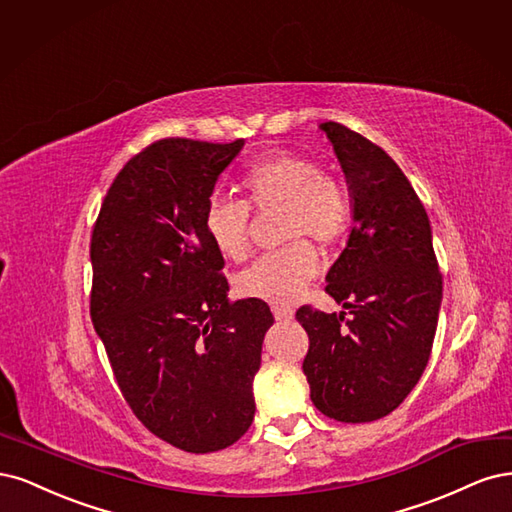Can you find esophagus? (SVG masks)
<instances>
[{
    "label": "esophagus",
    "mask_w": 512,
    "mask_h": 512,
    "mask_svg": "<svg viewBox=\"0 0 512 512\" xmlns=\"http://www.w3.org/2000/svg\"><path fill=\"white\" fill-rule=\"evenodd\" d=\"M272 310H274V319L276 321H291L293 315H295V310L289 308V306H274Z\"/></svg>",
    "instance_id": "1"
}]
</instances>
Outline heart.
I'll use <instances>...</instances> for the list:
<instances>
[{
  "label": "heart",
  "instance_id": "heart-1",
  "mask_svg": "<svg viewBox=\"0 0 512 512\" xmlns=\"http://www.w3.org/2000/svg\"><path fill=\"white\" fill-rule=\"evenodd\" d=\"M242 200L210 197L202 225L208 240L223 257L242 261L251 249V208L257 212L283 208L285 240L310 236L319 244H336L353 221L344 189L325 178L315 161L295 155H272L253 163L240 178ZM319 272V255L308 240L261 255L244 268L236 287L246 298L291 304Z\"/></svg>",
  "mask_w": 512,
  "mask_h": 512
}]
</instances>
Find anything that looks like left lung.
Returning <instances> with one entry per match:
<instances>
[{
	"label": "left lung",
	"instance_id": "1",
	"mask_svg": "<svg viewBox=\"0 0 512 512\" xmlns=\"http://www.w3.org/2000/svg\"><path fill=\"white\" fill-rule=\"evenodd\" d=\"M319 127L353 197L349 242L325 276V293L349 319L298 308L310 340L302 368L325 417L368 423L398 408L430 361L442 274L430 219L398 163L349 127Z\"/></svg>",
	"mask_w": 512,
	"mask_h": 512
}]
</instances>
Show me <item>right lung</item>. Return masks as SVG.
<instances>
[{
  "label": "right lung",
  "instance_id": "1",
  "mask_svg": "<svg viewBox=\"0 0 512 512\" xmlns=\"http://www.w3.org/2000/svg\"><path fill=\"white\" fill-rule=\"evenodd\" d=\"M244 140L163 138L110 185L91 236V321L125 402L157 438L221 451L255 417L253 378L270 306L227 300L202 217Z\"/></svg>",
  "mask_w": 512,
  "mask_h": 512
}]
</instances>
